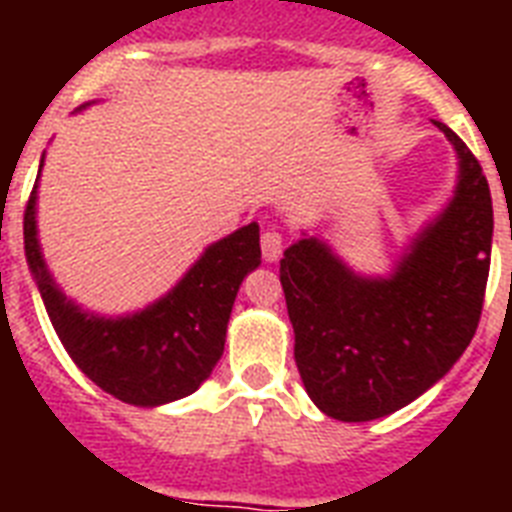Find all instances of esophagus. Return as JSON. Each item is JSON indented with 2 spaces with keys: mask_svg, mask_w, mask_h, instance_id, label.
Returning a JSON list of instances; mask_svg holds the SVG:
<instances>
[{
  "mask_svg": "<svg viewBox=\"0 0 512 512\" xmlns=\"http://www.w3.org/2000/svg\"><path fill=\"white\" fill-rule=\"evenodd\" d=\"M260 247H263L265 263H276V260L281 257V249H284V244H281V233L265 231L263 239H260Z\"/></svg>",
  "mask_w": 512,
  "mask_h": 512,
  "instance_id": "obj_1",
  "label": "esophagus"
}]
</instances>
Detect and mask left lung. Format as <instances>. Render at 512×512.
Segmentation results:
<instances>
[{"mask_svg": "<svg viewBox=\"0 0 512 512\" xmlns=\"http://www.w3.org/2000/svg\"><path fill=\"white\" fill-rule=\"evenodd\" d=\"M433 124L457 154V185L388 273H358L305 231L281 257L297 369L332 420L369 422L404 409L476 335L492 257V193L468 146Z\"/></svg>", "mask_w": 512, "mask_h": 512, "instance_id": "8db88e82", "label": "left lung"}]
</instances>
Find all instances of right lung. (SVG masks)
Segmentation results:
<instances>
[{
	"instance_id": "right-lung-1",
	"label": "right lung",
	"mask_w": 512,
	"mask_h": 512,
	"mask_svg": "<svg viewBox=\"0 0 512 512\" xmlns=\"http://www.w3.org/2000/svg\"><path fill=\"white\" fill-rule=\"evenodd\" d=\"M42 167L44 156L39 175ZM39 175L23 217V244L28 271L68 356L124 404L154 409L196 393L223 356L241 281L260 265V225L249 223L212 241L183 279L146 308L103 316L66 297L44 263L36 228Z\"/></svg>"
}]
</instances>
